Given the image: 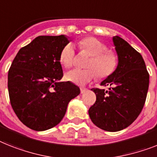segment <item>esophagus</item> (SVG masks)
<instances>
[{"label":"esophagus","instance_id":"esophagus-1","mask_svg":"<svg viewBox=\"0 0 157 157\" xmlns=\"http://www.w3.org/2000/svg\"><path fill=\"white\" fill-rule=\"evenodd\" d=\"M80 90H81L82 94H83V93H85L86 90H87V89H86V88H84V87H81L80 88Z\"/></svg>","mask_w":157,"mask_h":157}]
</instances>
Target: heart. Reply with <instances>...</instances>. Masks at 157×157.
I'll return each instance as SVG.
<instances>
[{"instance_id": "1", "label": "heart", "mask_w": 157, "mask_h": 157, "mask_svg": "<svg viewBox=\"0 0 157 157\" xmlns=\"http://www.w3.org/2000/svg\"><path fill=\"white\" fill-rule=\"evenodd\" d=\"M80 51L90 55L86 63L88 69H75L67 74L68 81L75 84L83 86L96 78H107L111 75L117 69L119 60L114 51L107 50V46L95 37H86L77 42ZM60 62L66 68H71L75 63V52L71 45H67L60 54Z\"/></svg>"}]
</instances>
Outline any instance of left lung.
<instances>
[{"mask_svg":"<svg viewBox=\"0 0 157 157\" xmlns=\"http://www.w3.org/2000/svg\"><path fill=\"white\" fill-rule=\"evenodd\" d=\"M118 54L117 69L101 82L109 90L93 88L96 101L88 111L93 124L107 132L128 128L145 103L149 74L141 54L119 36L113 37Z\"/></svg>","mask_w":157,"mask_h":157,"instance_id":"left-lung-1","label":"left lung"}]
</instances>
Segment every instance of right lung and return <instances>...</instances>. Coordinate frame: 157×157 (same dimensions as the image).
<instances>
[{"mask_svg":"<svg viewBox=\"0 0 157 157\" xmlns=\"http://www.w3.org/2000/svg\"><path fill=\"white\" fill-rule=\"evenodd\" d=\"M65 35L38 36L21 49L8 73V90L14 112L25 126L46 131L61 122L70 101L80 93L63 76L61 51Z\"/></svg>","mask_w":157,"mask_h":157,"instance_id":"add662e5","label":"right lung"}]
</instances>
